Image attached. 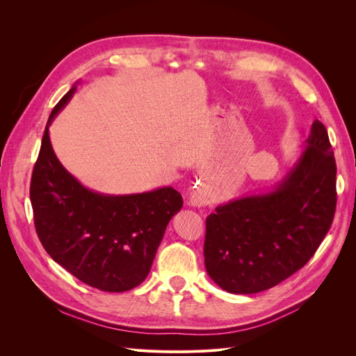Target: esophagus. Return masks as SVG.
Masks as SVG:
<instances>
[{
  "label": "esophagus",
  "instance_id": "obj_1",
  "mask_svg": "<svg viewBox=\"0 0 356 356\" xmlns=\"http://www.w3.org/2000/svg\"><path fill=\"white\" fill-rule=\"evenodd\" d=\"M188 200L193 204V207H204L208 203V195L207 190H204L203 186H197L190 191Z\"/></svg>",
  "mask_w": 356,
  "mask_h": 356
}]
</instances>
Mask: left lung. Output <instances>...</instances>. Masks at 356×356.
Here are the masks:
<instances>
[{
	"label": "left lung",
	"mask_w": 356,
	"mask_h": 356,
	"mask_svg": "<svg viewBox=\"0 0 356 356\" xmlns=\"http://www.w3.org/2000/svg\"><path fill=\"white\" fill-rule=\"evenodd\" d=\"M336 172L327 129L315 120L303 154L272 191L220 204L207 218L212 281L232 294H255L300 270L331 227Z\"/></svg>",
	"instance_id": "8db88e82"
}]
</instances>
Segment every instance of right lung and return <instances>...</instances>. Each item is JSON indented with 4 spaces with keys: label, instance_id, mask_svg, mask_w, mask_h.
Returning <instances> with one entry per match:
<instances>
[{
    "label": "right lung",
    "instance_id": "obj_1",
    "mask_svg": "<svg viewBox=\"0 0 356 356\" xmlns=\"http://www.w3.org/2000/svg\"><path fill=\"white\" fill-rule=\"evenodd\" d=\"M75 84L53 108L31 178L35 230L47 254L81 282L123 293L148 276L170 218L182 207L172 187L138 195H101L62 166L49 126L75 93Z\"/></svg>",
    "mask_w": 356,
    "mask_h": 356
}]
</instances>
